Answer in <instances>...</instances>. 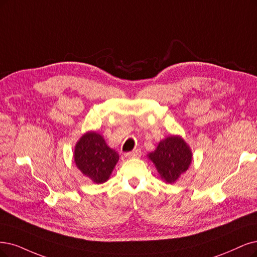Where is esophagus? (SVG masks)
<instances>
[{"instance_id":"obj_1","label":"esophagus","mask_w":257,"mask_h":257,"mask_svg":"<svg viewBox=\"0 0 257 257\" xmlns=\"http://www.w3.org/2000/svg\"><path fill=\"white\" fill-rule=\"evenodd\" d=\"M126 157H128L129 159H134V158H140L141 157V150L136 149L134 151H130V153L126 154Z\"/></svg>"}]
</instances>
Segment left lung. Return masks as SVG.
<instances>
[{"mask_svg":"<svg viewBox=\"0 0 257 257\" xmlns=\"http://www.w3.org/2000/svg\"><path fill=\"white\" fill-rule=\"evenodd\" d=\"M161 178L167 183H175L192 163V151L179 136L161 141L157 149L148 155Z\"/></svg>","mask_w":257,"mask_h":257,"instance_id":"obj_1","label":"left lung"}]
</instances>
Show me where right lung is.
<instances>
[{"mask_svg":"<svg viewBox=\"0 0 257 257\" xmlns=\"http://www.w3.org/2000/svg\"><path fill=\"white\" fill-rule=\"evenodd\" d=\"M118 159L116 151L110 148L103 138L94 131L83 135L74 150L76 166L94 183L106 182Z\"/></svg>","mask_w":257,"mask_h":257,"instance_id":"add662e5","label":"right lung"}]
</instances>
